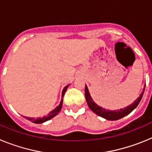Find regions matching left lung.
Here are the masks:
<instances>
[{
	"label": "left lung",
	"instance_id": "1",
	"mask_svg": "<svg viewBox=\"0 0 152 152\" xmlns=\"http://www.w3.org/2000/svg\"><path fill=\"white\" fill-rule=\"evenodd\" d=\"M145 86L144 87V89L142 91L139 97L137 98L136 100L133 102V103H132L131 105L125 107V108L117 110H109L102 108L101 107H99L97 104H96L94 102V100H93L92 97L91 96V94H90L87 85H85L86 101L88 103V107H90L91 110L94 113H96V115H98V116H101V117L104 118L106 119H108V120H118V119H121V118L126 116V115L129 114L134 109L136 108L137 106L139 105V102L142 100L143 94L145 92Z\"/></svg>",
	"mask_w": 152,
	"mask_h": 152
}]
</instances>
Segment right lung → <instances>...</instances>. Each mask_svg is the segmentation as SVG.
I'll return each instance as SVG.
<instances>
[{"mask_svg": "<svg viewBox=\"0 0 152 152\" xmlns=\"http://www.w3.org/2000/svg\"><path fill=\"white\" fill-rule=\"evenodd\" d=\"M68 86H69V84L67 86H65L64 88V89H63L62 91V94H61V98L64 96V93L66 92L67 91V88H68ZM62 103H63V99H61V102H60V104L56 108H55V110H53L52 111H51L50 113H49L47 116H43L42 118H38V119H35L34 118H31V117H25L26 119H27L28 120H29V121L33 122V123H37V124H39V123H45V122L48 121V120H49V119H51L52 118H53L54 116H56V115H57L58 113L61 111V107H62Z\"/></svg>", "mask_w": 152, "mask_h": 152, "instance_id": "obj_1", "label": "right lung"}]
</instances>
